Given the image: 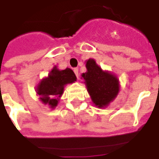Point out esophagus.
Here are the masks:
<instances>
[{"mask_svg":"<svg viewBox=\"0 0 159 159\" xmlns=\"http://www.w3.org/2000/svg\"><path fill=\"white\" fill-rule=\"evenodd\" d=\"M74 72H75V74H76V76L77 78H79V74H78V68H75L74 70Z\"/></svg>","mask_w":159,"mask_h":159,"instance_id":"34e87169","label":"esophagus"}]
</instances>
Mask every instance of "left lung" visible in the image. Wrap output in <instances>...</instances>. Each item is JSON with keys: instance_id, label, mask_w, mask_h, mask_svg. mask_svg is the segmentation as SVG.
<instances>
[{"instance_id": "obj_1", "label": "left lung", "mask_w": 159, "mask_h": 159, "mask_svg": "<svg viewBox=\"0 0 159 159\" xmlns=\"http://www.w3.org/2000/svg\"><path fill=\"white\" fill-rule=\"evenodd\" d=\"M87 72L82 74L91 100L99 108L106 107L113 102L120 91V83L116 76L103 71L94 59L86 61Z\"/></svg>"}]
</instances>
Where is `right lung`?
Returning <instances> with one entry per match:
<instances>
[{"label":"right lung","instance_id":"1","mask_svg":"<svg viewBox=\"0 0 159 159\" xmlns=\"http://www.w3.org/2000/svg\"><path fill=\"white\" fill-rule=\"evenodd\" d=\"M76 81V76L71 69L59 70L55 66L48 76L41 80L38 84L36 92L42 102L47 104L51 108H55L64 93V86Z\"/></svg>","mask_w":159,"mask_h":159}]
</instances>
